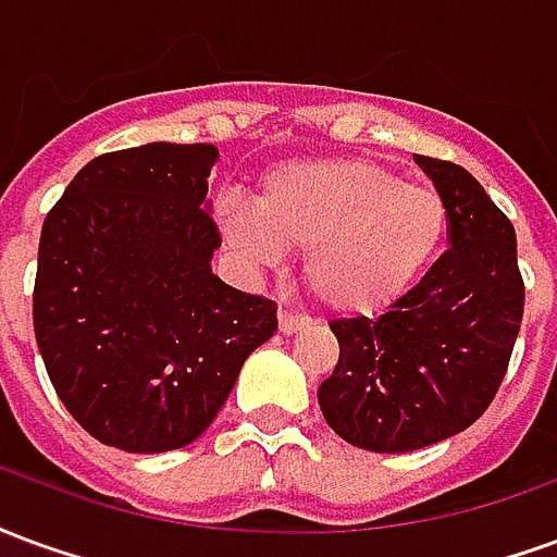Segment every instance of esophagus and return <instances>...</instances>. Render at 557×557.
<instances>
[{
	"instance_id": "esophagus-1",
	"label": "esophagus",
	"mask_w": 557,
	"mask_h": 557,
	"mask_svg": "<svg viewBox=\"0 0 557 557\" xmlns=\"http://www.w3.org/2000/svg\"><path fill=\"white\" fill-rule=\"evenodd\" d=\"M310 325V319L307 315H295L289 313V310H280V334H298V331H304V327Z\"/></svg>"
}]
</instances>
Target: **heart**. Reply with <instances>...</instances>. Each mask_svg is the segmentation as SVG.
<instances>
[{"instance_id":"obj_1","label":"heart","mask_w":557,"mask_h":557,"mask_svg":"<svg viewBox=\"0 0 557 557\" xmlns=\"http://www.w3.org/2000/svg\"><path fill=\"white\" fill-rule=\"evenodd\" d=\"M223 238L250 268L307 250V283L331 310L373 315L430 271L450 238L444 196L370 160H298L262 182L259 202L223 196Z\"/></svg>"}]
</instances>
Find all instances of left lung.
<instances>
[{
  "label": "left lung",
  "instance_id": "8db88e82",
  "mask_svg": "<svg viewBox=\"0 0 557 557\" xmlns=\"http://www.w3.org/2000/svg\"><path fill=\"white\" fill-rule=\"evenodd\" d=\"M450 211V250L385 313L334 319L327 426L355 447L406 454L468 430L490 409L522 325L513 223L450 160L414 154Z\"/></svg>",
  "mask_w": 557,
  "mask_h": 557
}]
</instances>
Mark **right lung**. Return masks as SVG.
<instances>
[{
    "label": "right lung",
    "mask_w": 557,
    "mask_h": 557,
    "mask_svg": "<svg viewBox=\"0 0 557 557\" xmlns=\"http://www.w3.org/2000/svg\"><path fill=\"white\" fill-rule=\"evenodd\" d=\"M218 158L208 143L110 151L44 220L32 295L44 367L79 426L127 454L196 442L277 331V304L211 274Z\"/></svg>",
    "instance_id": "1"
}]
</instances>
